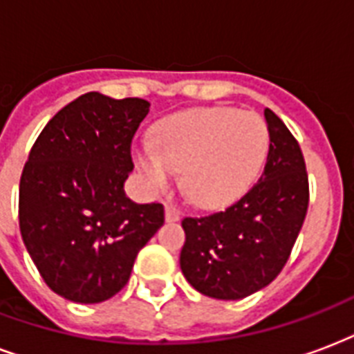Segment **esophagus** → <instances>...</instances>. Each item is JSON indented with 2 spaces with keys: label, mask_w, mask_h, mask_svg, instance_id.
<instances>
[{
  "label": "esophagus",
  "mask_w": 354,
  "mask_h": 354,
  "mask_svg": "<svg viewBox=\"0 0 354 354\" xmlns=\"http://www.w3.org/2000/svg\"><path fill=\"white\" fill-rule=\"evenodd\" d=\"M164 216H166V221H179L180 220V212L171 205H166L164 208Z\"/></svg>",
  "instance_id": "1"
}]
</instances>
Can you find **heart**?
<instances>
[{"instance_id":"1","label":"heart","mask_w":354,"mask_h":354,"mask_svg":"<svg viewBox=\"0 0 354 354\" xmlns=\"http://www.w3.org/2000/svg\"><path fill=\"white\" fill-rule=\"evenodd\" d=\"M270 149L260 114L232 106H201L164 118L153 144L134 153L151 194L166 192L179 174L180 188L201 208L225 207L253 186Z\"/></svg>"}]
</instances>
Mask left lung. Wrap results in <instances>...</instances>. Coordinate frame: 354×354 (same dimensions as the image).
Masks as SVG:
<instances>
[{
	"instance_id": "obj_1",
	"label": "left lung",
	"mask_w": 354,
	"mask_h": 354,
	"mask_svg": "<svg viewBox=\"0 0 354 354\" xmlns=\"http://www.w3.org/2000/svg\"><path fill=\"white\" fill-rule=\"evenodd\" d=\"M270 151L264 174L223 212L185 218L180 270L192 286L214 299L259 292L286 264L308 208V175L294 134L266 109Z\"/></svg>"
}]
</instances>
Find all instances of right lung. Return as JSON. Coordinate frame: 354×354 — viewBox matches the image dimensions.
<instances>
[{"instance_id":"right-lung-1","label":"right lung","mask_w":354,"mask_h":354,"mask_svg":"<svg viewBox=\"0 0 354 354\" xmlns=\"http://www.w3.org/2000/svg\"><path fill=\"white\" fill-rule=\"evenodd\" d=\"M149 103L88 92L38 134L20 179V232L55 294L94 305L127 284L136 254L164 223L160 203L131 201V142Z\"/></svg>"}]
</instances>
